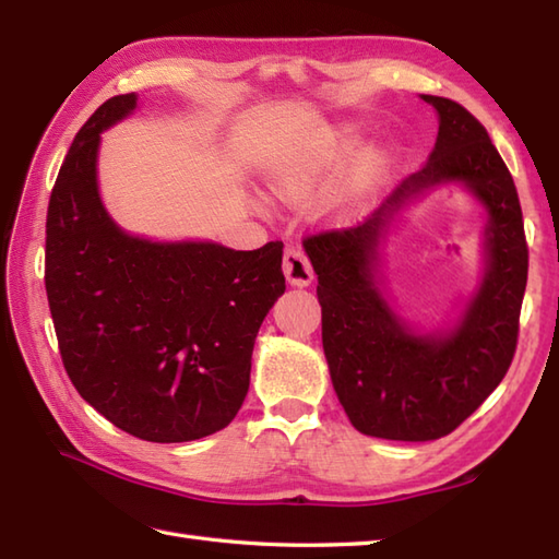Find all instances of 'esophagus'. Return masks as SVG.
<instances>
[{"label":"esophagus","mask_w":559,"mask_h":559,"mask_svg":"<svg viewBox=\"0 0 559 559\" xmlns=\"http://www.w3.org/2000/svg\"><path fill=\"white\" fill-rule=\"evenodd\" d=\"M283 273H286V281L290 283V286H298V288L310 286L314 278L310 259H307V254L300 247L286 249V254H283Z\"/></svg>","instance_id":"obj_1"}]
</instances>
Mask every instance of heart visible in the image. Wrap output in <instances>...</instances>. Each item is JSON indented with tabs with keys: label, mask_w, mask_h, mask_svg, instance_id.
Segmentation results:
<instances>
[{
	"label": "heart",
	"mask_w": 559,
	"mask_h": 559,
	"mask_svg": "<svg viewBox=\"0 0 559 559\" xmlns=\"http://www.w3.org/2000/svg\"><path fill=\"white\" fill-rule=\"evenodd\" d=\"M360 148V127L343 122L307 148L300 156L290 158L286 165L271 175V192L283 201H300L324 189L336 173L346 165L355 151ZM386 160L382 153H367L348 170L334 197V216L350 218L365 209L367 201L377 192L384 177Z\"/></svg>",
	"instance_id": "heart-1"
}]
</instances>
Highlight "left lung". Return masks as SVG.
<instances>
[{"label":"left lung","instance_id":"1","mask_svg":"<svg viewBox=\"0 0 559 559\" xmlns=\"http://www.w3.org/2000/svg\"><path fill=\"white\" fill-rule=\"evenodd\" d=\"M420 98L439 122L423 168L358 228L305 240L341 406L358 432L396 442L449 435L502 382L514 358L528 276L516 187L485 127L454 100ZM437 186H456L484 209V271L457 319L423 332L390 300L383 245L407 206Z\"/></svg>","mask_w":559,"mask_h":559}]
</instances>
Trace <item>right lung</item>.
Segmentation results:
<instances>
[{
    "label": "right lung",
    "instance_id": "add662e5",
    "mask_svg": "<svg viewBox=\"0 0 559 559\" xmlns=\"http://www.w3.org/2000/svg\"><path fill=\"white\" fill-rule=\"evenodd\" d=\"M136 93L91 115L59 168L45 225V290L83 401L146 442H192L240 411L264 317L286 290L283 242L235 252L117 225L98 185L100 134Z\"/></svg>",
    "mask_w": 559,
    "mask_h": 559
}]
</instances>
